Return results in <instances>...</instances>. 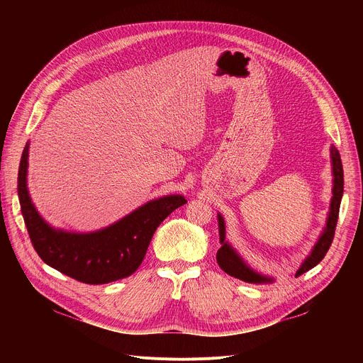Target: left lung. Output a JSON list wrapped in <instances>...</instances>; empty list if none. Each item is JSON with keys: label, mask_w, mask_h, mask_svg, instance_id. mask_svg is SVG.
I'll return each mask as SVG.
<instances>
[{"label": "left lung", "mask_w": 363, "mask_h": 363, "mask_svg": "<svg viewBox=\"0 0 363 363\" xmlns=\"http://www.w3.org/2000/svg\"><path fill=\"white\" fill-rule=\"evenodd\" d=\"M331 164H333V199L330 203V212L327 218V225L320 233L316 244L311 255L304 259L300 268L296 272V277H300L301 274L308 272L309 269L315 268V266L325 257L327 252L330 250V245L334 240L335 226L338 220V212H340V203L342 197V189H345V175H342V164L340 159L338 150L333 145L331 147ZM218 226H219V241H220V249L216 253L218 264L220 269L231 275L234 278H238L244 282L250 284H269L274 282V278L264 277L256 271H253L249 264H247L242 257L235 252L234 247L225 240V220L220 213H218Z\"/></svg>", "instance_id": "1"}]
</instances>
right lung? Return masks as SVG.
<instances>
[{"mask_svg": "<svg viewBox=\"0 0 363 363\" xmlns=\"http://www.w3.org/2000/svg\"><path fill=\"white\" fill-rule=\"evenodd\" d=\"M29 143L17 177V194L33 249L48 266L85 284H107L135 272L147 253L157 226L186 203L184 196H164L151 200L104 230L78 234L50 226L29 197Z\"/></svg>", "mask_w": 363, "mask_h": 363, "instance_id": "add662e5", "label": "right lung"}]
</instances>
